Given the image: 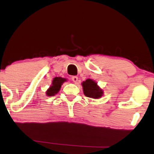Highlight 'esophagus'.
<instances>
[{
	"label": "esophagus",
	"instance_id": "esophagus-1",
	"mask_svg": "<svg viewBox=\"0 0 154 154\" xmlns=\"http://www.w3.org/2000/svg\"><path fill=\"white\" fill-rule=\"evenodd\" d=\"M72 80L75 83H77V81H78V77H77V76H73V77H72Z\"/></svg>",
	"mask_w": 154,
	"mask_h": 154
}]
</instances>
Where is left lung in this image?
Masks as SVG:
<instances>
[{"label":"left lung","instance_id":"8db88e82","mask_svg":"<svg viewBox=\"0 0 154 154\" xmlns=\"http://www.w3.org/2000/svg\"><path fill=\"white\" fill-rule=\"evenodd\" d=\"M82 86L84 94L87 97L94 99H98L103 95V90L93 79H87L86 81L82 82Z\"/></svg>","mask_w":154,"mask_h":154}]
</instances>
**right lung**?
<instances>
[{"label": "right lung", "instance_id": "add662e5", "mask_svg": "<svg viewBox=\"0 0 154 154\" xmlns=\"http://www.w3.org/2000/svg\"><path fill=\"white\" fill-rule=\"evenodd\" d=\"M67 79L66 78H63L61 77H56L53 79L52 83L48 89L46 91V95L47 96H53L57 94L60 90L61 86Z\"/></svg>", "mask_w": 154, "mask_h": 154}]
</instances>
